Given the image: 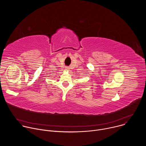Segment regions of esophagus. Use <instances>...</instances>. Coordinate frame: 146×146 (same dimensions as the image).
Listing matches in <instances>:
<instances>
[{"label":"esophagus","instance_id":"esophagus-1","mask_svg":"<svg viewBox=\"0 0 146 146\" xmlns=\"http://www.w3.org/2000/svg\"><path fill=\"white\" fill-rule=\"evenodd\" d=\"M65 69H66V70H69V68L67 67V68H65Z\"/></svg>","mask_w":146,"mask_h":146}]
</instances>
